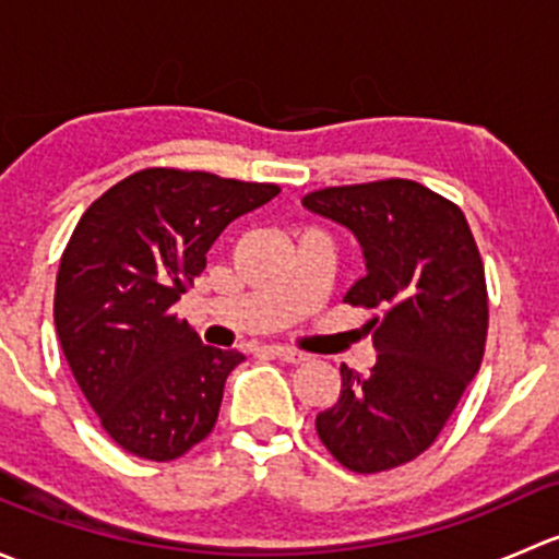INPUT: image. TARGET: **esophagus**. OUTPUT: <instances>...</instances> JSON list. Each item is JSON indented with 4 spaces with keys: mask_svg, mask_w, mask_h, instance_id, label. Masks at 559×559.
Here are the masks:
<instances>
[{
    "mask_svg": "<svg viewBox=\"0 0 559 559\" xmlns=\"http://www.w3.org/2000/svg\"><path fill=\"white\" fill-rule=\"evenodd\" d=\"M270 354L278 357L281 362H289V365H300L308 359V354L297 352V348H289V346H270Z\"/></svg>",
    "mask_w": 559,
    "mask_h": 559,
    "instance_id": "1",
    "label": "esophagus"
}]
</instances>
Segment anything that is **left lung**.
<instances>
[{"label":"left lung","instance_id":"8db88e82","mask_svg":"<svg viewBox=\"0 0 559 559\" xmlns=\"http://www.w3.org/2000/svg\"><path fill=\"white\" fill-rule=\"evenodd\" d=\"M302 207L357 238L365 275L343 300L379 313L365 324L376 365H341V397L316 430L354 473L405 465L436 441L481 365L489 308L476 240L460 207L416 180L321 189Z\"/></svg>","mask_w":559,"mask_h":559}]
</instances>
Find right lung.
Segmentation results:
<instances>
[{"instance_id":"1","label":"right lung","mask_w":559,"mask_h":559,"mask_svg":"<svg viewBox=\"0 0 559 559\" xmlns=\"http://www.w3.org/2000/svg\"><path fill=\"white\" fill-rule=\"evenodd\" d=\"M275 194L273 183L151 167L78 222L56 275V335L123 452L175 460L216 425L224 381L246 357L202 346L173 306L227 224Z\"/></svg>"}]
</instances>
